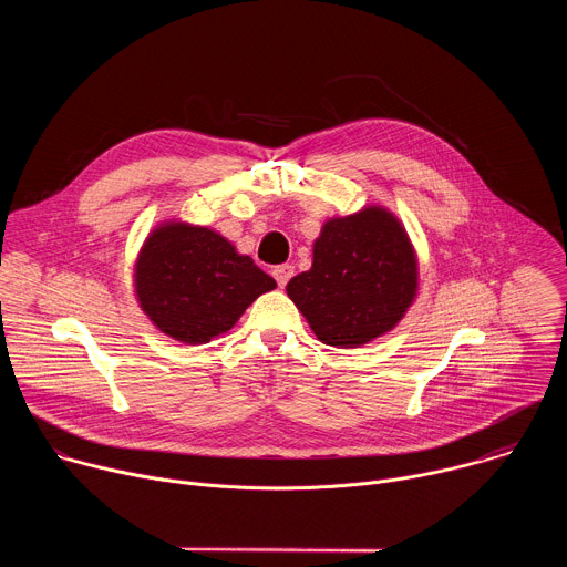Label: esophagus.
Instances as JSON below:
<instances>
[{
	"mask_svg": "<svg viewBox=\"0 0 567 567\" xmlns=\"http://www.w3.org/2000/svg\"><path fill=\"white\" fill-rule=\"evenodd\" d=\"M271 276L276 278L278 287H285L291 280V276H293V267L291 265H278V267H274Z\"/></svg>",
	"mask_w": 567,
	"mask_h": 567,
	"instance_id": "34e87169",
	"label": "esophagus"
}]
</instances>
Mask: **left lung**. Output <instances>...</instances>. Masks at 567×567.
I'll return each mask as SVG.
<instances>
[{
    "instance_id": "left-lung-1",
    "label": "left lung",
    "mask_w": 567,
    "mask_h": 567,
    "mask_svg": "<svg viewBox=\"0 0 567 567\" xmlns=\"http://www.w3.org/2000/svg\"><path fill=\"white\" fill-rule=\"evenodd\" d=\"M415 291L411 239L379 206L330 219L313 241L311 269L287 285L318 341L334 348H357L390 332Z\"/></svg>"
}]
</instances>
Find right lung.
I'll return each mask as SVG.
<instances>
[{"mask_svg":"<svg viewBox=\"0 0 567 567\" xmlns=\"http://www.w3.org/2000/svg\"><path fill=\"white\" fill-rule=\"evenodd\" d=\"M134 285L143 311L161 332L202 346L228 332L276 280L219 233L168 221L145 239Z\"/></svg>","mask_w":567,"mask_h":567,"instance_id":"right-lung-1","label":"right lung"}]
</instances>
